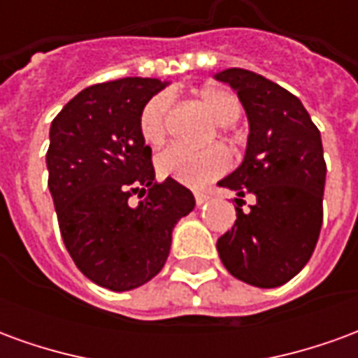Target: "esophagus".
Instances as JSON below:
<instances>
[{
    "label": "esophagus",
    "instance_id": "34e87169",
    "mask_svg": "<svg viewBox=\"0 0 358 358\" xmlns=\"http://www.w3.org/2000/svg\"><path fill=\"white\" fill-rule=\"evenodd\" d=\"M209 199H210L209 194H203V192H195V203H197V205H203V203H207Z\"/></svg>",
    "mask_w": 358,
    "mask_h": 358
}]
</instances>
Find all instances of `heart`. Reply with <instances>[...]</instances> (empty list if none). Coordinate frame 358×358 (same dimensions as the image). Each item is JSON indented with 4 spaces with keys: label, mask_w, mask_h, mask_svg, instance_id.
Listing matches in <instances>:
<instances>
[{
    "label": "heart",
    "mask_w": 358,
    "mask_h": 358,
    "mask_svg": "<svg viewBox=\"0 0 358 358\" xmlns=\"http://www.w3.org/2000/svg\"><path fill=\"white\" fill-rule=\"evenodd\" d=\"M195 101L220 126L232 124L241 115L240 101L226 90L203 88L195 92ZM166 117L169 101L164 95H155L141 109L140 134L149 145H159L164 140ZM155 166L163 178H172L186 186H203L228 171L230 157L220 145H210L199 151L171 145L157 155Z\"/></svg>",
    "instance_id": "heart-1"
}]
</instances>
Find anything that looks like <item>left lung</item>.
<instances>
[{"instance_id": "obj_1", "label": "left lung", "mask_w": 358, "mask_h": 358, "mask_svg": "<svg viewBox=\"0 0 358 358\" xmlns=\"http://www.w3.org/2000/svg\"><path fill=\"white\" fill-rule=\"evenodd\" d=\"M215 78L238 94L249 122L241 164L218 182L236 192V222L217 241L226 270L255 287H278L299 274L322 226L326 163L320 132L287 90L245 69ZM243 196L254 205L243 213Z\"/></svg>"}]
</instances>
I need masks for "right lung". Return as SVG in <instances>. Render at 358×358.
I'll return each instance as SVG.
<instances>
[{"label":"right lung","instance_id":"right-lung-1","mask_svg":"<svg viewBox=\"0 0 358 358\" xmlns=\"http://www.w3.org/2000/svg\"><path fill=\"white\" fill-rule=\"evenodd\" d=\"M169 82L120 78L82 90L51 122L48 163L59 230L82 274L110 292L157 276L172 230L195 207L176 180H155L140 134L145 103ZM138 194L141 201H129Z\"/></svg>","mask_w":358,"mask_h":358}]
</instances>
